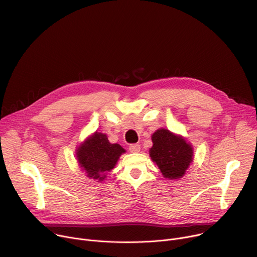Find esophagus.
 <instances>
[{"instance_id":"34e87169","label":"esophagus","mask_w":257,"mask_h":257,"mask_svg":"<svg viewBox=\"0 0 257 257\" xmlns=\"http://www.w3.org/2000/svg\"><path fill=\"white\" fill-rule=\"evenodd\" d=\"M140 149H141V147H140L139 144H131V145L128 146V150H130L131 152H134V153L140 152Z\"/></svg>"}]
</instances>
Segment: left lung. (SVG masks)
<instances>
[{
  "label": "left lung",
  "instance_id": "obj_1",
  "mask_svg": "<svg viewBox=\"0 0 257 257\" xmlns=\"http://www.w3.org/2000/svg\"><path fill=\"white\" fill-rule=\"evenodd\" d=\"M153 147L150 156L160 172L170 180L180 179L193 160L191 145L180 136L160 128L152 135Z\"/></svg>",
  "mask_w": 257,
  "mask_h": 257
}]
</instances>
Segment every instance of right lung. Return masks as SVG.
Wrapping results in <instances>:
<instances>
[{
    "instance_id": "1",
    "label": "right lung",
    "mask_w": 257,
    "mask_h": 257,
    "mask_svg": "<svg viewBox=\"0 0 257 257\" xmlns=\"http://www.w3.org/2000/svg\"><path fill=\"white\" fill-rule=\"evenodd\" d=\"M124 149L118 144L109 143L106 135L95 133L77 150V160L88 177L103 181L105 174L115 166Z\"/></svg>"
}]
</instances>
